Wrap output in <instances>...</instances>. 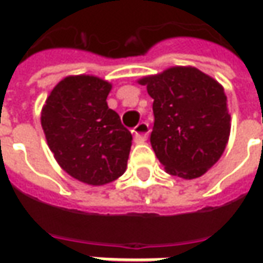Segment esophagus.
Returning a JSON list of instances; mask_svg holds the SVG:
<instances>
[{
  "label": "esophagus",
  "instance_id": "esophagus-1",
  "mask_svg": "<svg viewBox=\"0 0 263 263\" xmlns=\"http://www.w3.org/2000/svg\"><path fill=\"white\" fill-rule=\"evenodd\" d=\"M132 132H133V136H135V142H137V143H143L147 139V136H149L151 128H149V124H147V123L142 121V123H139V124L135 127V130H132Z\"/></svg>",
  "mask_w": 263,
  "mask_h": 263
}]
</instances>
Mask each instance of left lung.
Listing matches in <instances>:
<instances>
[{"label":"left lung","mask_w":263,"mask_h":263,"mask_svg":"<svg viewBox=\"0 0 263 263\" xmlns=\"http://www.w3.org/2000/svg\"><path fill=\"white\" fill-rule=\"evenodd\" d=\"M154 99L151 145L171 176H203L224 154L231 117L224 87L196 67H171L142 77Z\"/></svg>","instance_id":"1"}]
</instances>
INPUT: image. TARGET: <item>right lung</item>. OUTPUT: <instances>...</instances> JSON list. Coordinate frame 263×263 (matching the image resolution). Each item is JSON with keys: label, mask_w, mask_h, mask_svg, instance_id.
<instances>
[{"label": "right lung", "mask_w": 263, "mask_h": 263, "mask_svg": "<svg viewBox=\"0 0 263 263\" xmlns=\"http://www.w3.org/2000/svg\"><path fill=\"white\" fill-rule=\"evenodd\" d=\"M111 87L96 76H67L51 90L41 112L46 143L60 167L90 186L123 176L132 147V133L106 104Z\"/></svg>", "instance_id": "obj_1"}]
</instances>
